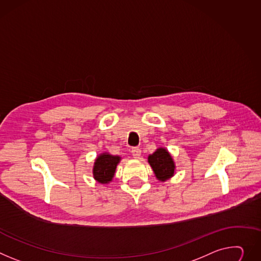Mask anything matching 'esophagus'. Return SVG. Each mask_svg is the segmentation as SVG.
Listing matches in <instances>:
<instances>
[{"instance_id":"1","label":"esophagus","mask_w":261,"mask_h":261,"mask_svg":"<svg viewBox=\"0 0 261 261\" xmlns=\"http://www.w3.org/2000/svg\"><path fill=\"white\" fill-rule=\"evenodd\" d=\"M131 154H132V156H133L135 159H137V158H139V156L141 155V150H140L139 148H133V149L131 150Z\"/></svg>"}]
</instances>
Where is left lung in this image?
Here are the masks:
<instances>
[{
  "label": "left lung",
  "mask_w": 261,
  "mask_h": 261,
  "mask_svg": "<svg viewBox=\"0 0 261 261\" xmlns=\"http://www.w3.org/2000/svg\"><path fill=\"white\" fill-rule=\"evenodd\" d=\"M148 162L155 174L157 180L165 182L176 173V164L168 149L159 147L148 156Z\"/></svg>",
  "instance_id": "8db88e82"
}]
</instances>
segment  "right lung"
I'll return each mask as SVG.
<instances>
[{
	"instance_id": "right-lung-1",
	"label": "right lung",
	"mask_w": 261,
	"mask_h": 261,
	"mask_svg": "<svg viewBox=\"0 0 261 261\" xmlns=\"http://www.w3.org/2000/svg\"><path fill=\"white\" fill-rule=\"evenodd\" d=\"M121 160V156L111 155L108 152L99 154L94 159L92 167L93 179L101 184H109L114 177L116 167Z\"/></svg>"
}]
</instances>
